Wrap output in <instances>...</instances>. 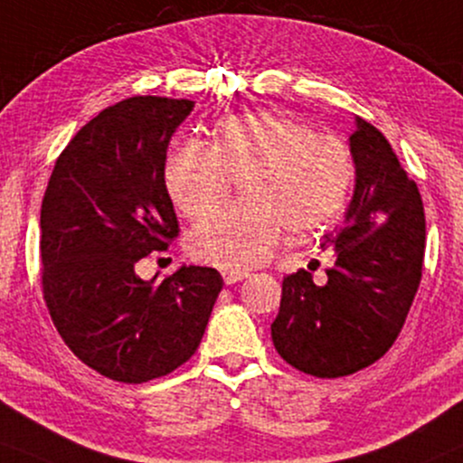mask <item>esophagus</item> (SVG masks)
Returning <instances> with one entry per match:
<instances>
[{"label":"esophagus","instance_id":"esophagus-1","mask_svg":"<svg viewBox=\"0 0 463 463\" xmlns=\"http://www.w3.org/2000/svg\"><path fill=\"white\" fill-rule=\"evenodd\" d=\"M222 278H224V282L228 286H231V284L243 282V279L248 278V273H245V271H222Z\"/></svg>","mask_w":463,"mask_h":463}]
</instances>
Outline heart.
<instances>
[{"label":"heart","mask_w":463,"mask_h":463,"mask_svg":"<svg viewBox=\"0 0 463 463\" xmlns=\"http://www.w3.org/2000/svg\"><path fill=\"white\" fill-rule=\"evenodd\" d=\"M353 179L346 145L279 113L228 117L213 147L188 140L164 168L175 207L192 220L218 212L232 181H241L243 203L201 222L188 237L192 259L226 271L259 265L284 231L307 237L331 224Z\"/></svg>","instance_id":"1"}]
</instances>
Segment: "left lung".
<instances>
[{
  "label": "left lung",
  "mask_w": 463,
  "mask_h": 463,
  "mask_svg": "<svg viewBox=\"0 0 463 463\" xmlns=\"http://www.w3.org/2000/svg\"><path fill=\"white\" fill-rule=\"evenodd\" d=\"M354 128L348 138L353 198L342 224L320 245L333 248L335 262L325 284H314L306 269L286 275L271 325L279 356L318 378L359 372L393 346L423 269L425 213L417 184L383 132L361 117Z\"/></svg>",
  "instance_id": "1"
}]
</instances>
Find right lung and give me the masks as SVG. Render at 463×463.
Returning a JSON list of instances; mask_svg holds the SVG:
<instances>
[{"label":"right lung","instance_id":"right-lung-1","mask_svg":"<svg viewBox=\"0 0 463 463\" xmlns=\"http://www.w3.org/2000/svg\"><path fill=\"white\" fill-rule=\"evenodd\" d=\"M192 100L137 96L104 109L57 157L40 209L43 290L68 348L117 383H147L201 344L222 275L181 267L162 282L134 267L177 237L166 149Z\"/></svg>","mask_w":463,"mask_h":463}]
</instances>
